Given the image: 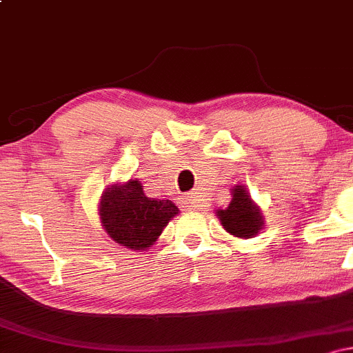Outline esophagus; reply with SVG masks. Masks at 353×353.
<instances>
[{
  "mask_svg": "<svg viewBox=\"0 0 353 353\" xmlns=\"http://www.w3.org/2000/svg\"><path fill=\"white\" fill-rule=\"evenodd\" d=\"M184 204L185 208L189 209H199L201 208L199 196H196V194H188V196L184 197Z\"/></svg>",
  "mask_w": 353,
  "mask_h": 353,
  "instance_id": "obj_1",
  "label": "esophagus"
}]
</instances>
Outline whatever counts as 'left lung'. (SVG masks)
I'll list each match as a JSON object with an SVG mask.
<instances>
[{
    "label": "left lung",
    "mask_w": 353,
    "mask_h": 353,
    "mask_svg": "<svg viewBox=\"0 0 353 353\" xmlns=\"http://www.w3.org/2000/svg\"><path fill=\"white\" fill-rule=\"evenodd\" d=\"M217 217L229 234L241 239L257 236L264 224L261 209L250 199L244 185H236L232 189V201L225 209L217 210Z\"/></svg>",
    "instance_id": "obj_1"
}]
</instances>
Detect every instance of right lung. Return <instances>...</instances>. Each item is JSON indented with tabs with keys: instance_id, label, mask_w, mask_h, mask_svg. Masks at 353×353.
Listing matches in <instances>:
<instances>
[{
	"instance_id": "add662e5",
	"label": "right lung",
	"mask_w": 353,
	"mask_h": 353,
	"mask_svg": "<svg viewBox=\"0 0 353 353\" xmlns=\"http://www.w3.org/2000/svg\"><path fill=\"white\" fill-rule=\"evenodd\" d=\"M176 214L179 209L172 201L148 197L137 179L104 189L99 201L101 224L108 236L132 250L151 247Z\"/></svg>"
}]
</instances>
